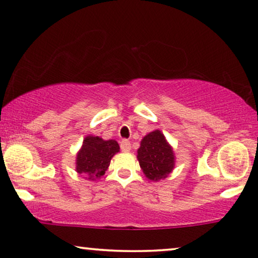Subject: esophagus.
I'll return each mask as SVG.
<instances>
[{"label":"esophagus","instance_id":"1","mask_svg":"<svg viewBox=\"0 0 258 258\" xmlns=\"http://www.w3.org/2000/svg\"><path fill=\"white\" fill-rule=\"evenodd\" d=\"M119 147H121L123 153H128V151H130V148H132V144H130L128 140H122L121 143H119Z\"/></svg>","mask_w":258,"mask_h":258}]
</instances>
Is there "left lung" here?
<instances>
[{
	"label": "left lung",
	"mask_w": 258,
	"mask_h": 258,
	"mask_svg": "<svg viewBox=\"0 0 258 258\" xmlns=\"http://www.w3.org/2000/svg\"><path fill=\"white\" fill-rule=\"evenodd\" d=\"M137 158L144 175L151 181L167 177L175 164L171 147L160 130H155L144 137L137 150Z\"/></svg>",
	"instance_id": "left-lung-1"
}]
</instances>
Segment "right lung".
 I'll return each mask as SVG.
<instances>
[{"label": "right lung", "mask_w": 258, "mask_h": 258, "mask_svg": "<svg viewBox=\"0 0 258 258\" xmlns=\"http://www.w3.org/2000/svg\"><path fill=\"white\" fill-rule=\"evenodd\" d=\"M119 151L115 140L104 141L97 136H87L76 157V170L89 179L101 177L107 170L112 156Z\"/></svg>", "instance_id": "right-lung-1"}]
</instances>
